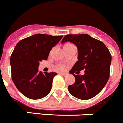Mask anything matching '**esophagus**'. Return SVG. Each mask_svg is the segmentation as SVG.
<instances>
[{
  "mask_svg": "<svg viewBox=\"0 0 123 123\" xmlns=\"http://www.w3.org/2000/svg\"><path fill=\"white\" fill-rule=\"evenodd\" d=\"M60 74L63 76H68V73H60Z\"/></svg>",
  "mask_w": 123,
  "mask_h": 123,
  "instance_id": "34e87169",
  "label": "esophagus"
}]
</instances>
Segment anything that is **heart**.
I'll use <instances>...</instances> for the list:
<instances>
[{
    "mask_svg": "<svg viewBox=\"0 0 123 123\" xmlns=\"http://www.w3.org/2000/svg\"><path fill=\"white\" fill-rule=\"evenodd\" d=\"M73 45V44H70V43H68V44H65V45H64V46H66V45ZM60 68H63V67H60Z\"/></svg>",
    "mask_w": 123,
    "mask_h": 123,
    "instance_id": "obj_1",
    "label": "heart"
}]
</instances>
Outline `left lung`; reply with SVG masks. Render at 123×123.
Returning a JSON list of instances; mask_svg holds the SVG:
<instances>
[{"label":"left lung","mask_w":123,"mask_h":123,"mask_svg":"<svg viewBox=\"0 0 123 123\" xmlns=\"http://www.w3.org/2000/svg\"><path fill=\"white\" fill-rule=\"evenodd\" d=\"M66 42L74 44L78 49V60L69 71L73 74L75 82L68 87V91L79 99L93 98L104 89L109 79L110 52L103 42L88 34H68L62 44ZM83 69L85 74L79 75V71Z\"/></svg>","instance_id":"obj_1"}]
</instances>
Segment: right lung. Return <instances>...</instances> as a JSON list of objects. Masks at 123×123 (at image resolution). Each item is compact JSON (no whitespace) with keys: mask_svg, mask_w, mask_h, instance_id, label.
<instances>
[{"mask_svg":"<svg viewBox=\"0 0 123 123\" xmlns=\"http://www.w3.org/2000/svg\"><path fill=\"white\" fill-rule=\"evenodd\" d=\"M63 36L36 34L21 40L10 57L13 82L18 91L32 100L42 98L49 94L56 73L39 71V62L46 60L52 47Z\"/></svg>","mask_w":123,"mask_h":123,"instance_id":"1","label":"right lung"}]
</instances>
